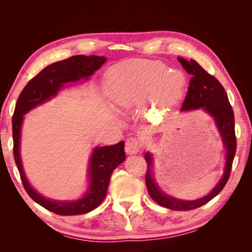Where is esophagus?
<instances>
[{
    "label": "esophagus",
    "mask_w": 252,
    "mask_h": 252,
    "mask_svg": "<svg viewBox=\"0 0 252 252\" xmlns=\"http://www.w3.org/2000/svg\"><path fill=\"white\" fill-rule=\"evenodd\" d=\"M143 141L136 138H129L125 144V150L128 155H135L143 147Z\"/></svg>",
    "instance_id": "obj_1"
}]
</instances>
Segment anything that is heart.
Listing matches in <instances>:
<instances>
[{
  "label": "heart",
  "instance_id": "heart-1",
  "mask_svg": "<svg viewBox=\"0 0 252 252\" xmlns=\"http://www.w3.org/2000/svg\"><path fill=\"white\" fill-rule=\"evenodd\" d=\"M165 68L164 63L150 60H133L112 67L106 81L113 100L125 108L147 101L172 107L184 94L187 81L181 70Z\"/></svg>",
  "mask_w": 252,
  "mask_h": 252
}]
</instances>
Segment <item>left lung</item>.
Instances as JSON below:
<instances>
[{
  "label": "left lung",
  "instance_id": "8db88e82",
  "mask_svg": "<svg viewBox=\"0 0 252 252\" xmlns=\"http://www.w3.org/2000/svg\"><path fill=\"white\" fill-rule=\"evenodd\" d=\"M183 68L191 74L188 91L181 111L192 109H203L216 121L219 131L222 136L224 146L226 148V165L222 179L211 192L202 199L195 201H183L174 199L165 194L157 185L156 180L152 177V157L147 152L145 159L147 162V171L145 175L146 186L151 199L158 205L171 210H191L199 208L217 196L230 177L232 162L236 151V136L234 131V114L231 105L228 100V95L224 87L217 78L208 73L194 60L187 61L184 58H178Z\"/></svg>",
  "mask_w": 252,
  "mask_h": 252
}]
</instances>
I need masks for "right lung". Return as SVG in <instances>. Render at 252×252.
I'll use <instances>...</instances> for the list:
<instances>
[{"label":"right lung","mask_w":252,"mask_h":252,"mask_svg":"<svg viewBox=\"0 0 252 252\" xmlns=\"http://www.w3.org/2000/svg\"><path fill=\"white\" fill-rule=\"evenodd\" d=\"M106 62L105 57L73 56L53 63L30 80L22 90L17 101L12 117V138L14 162L26 192L42 207L60 216L84 215L95 209L107 193L112 171L124 162V141L112 146L96 147L94 149L89 164L90 185L82 199L72 202H58L45 199L29 184L20 157V139L23 116L35 106L55 96L65 83L88 79Z\"/></svg>","instance_id":"add662e5"}]
</instances>
